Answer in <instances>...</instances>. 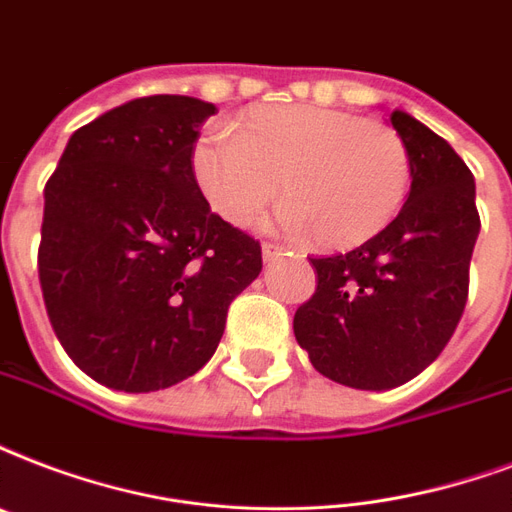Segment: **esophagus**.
<instances>
[{"mask_svg": "<svg viewBox=\"0 0 512 512\" xmlns=\"http://www.w3.org/2000/svg\"><path fill=\"white\" fill-rule=\"evenodd\" d=\"M287 252H284V247H279V244H271V241H265L263 244V260L265 263H273V260H279V257H284Z\"/></svg>", "mask_w": 512, "mask_h": 512, "instance_id": "34e87169", "label": "esophagus"}]
</instances>
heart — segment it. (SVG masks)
Returning a JSON list of instances; mask_svg holds the SVG:
<instances>
[{
    "mask_svg": "<svg viewBox=\"0 0 512 512\" xmlns=\"http://www.w3.org/2000/svg\"><path fill=\"white\" fill-rule=\"evenodd\" d=\"M190 171L230 225L255 222L282 193L284 228L311 230L325 249L378 236L411 187V155L395 128L314 104L249 109L236 134L209 128L190 150Z\"/></svg>",
    "mask_w": 512,
    "mask_h": 512,
    "instance_id": "1",
    "label": "heart"
}]
</instances>
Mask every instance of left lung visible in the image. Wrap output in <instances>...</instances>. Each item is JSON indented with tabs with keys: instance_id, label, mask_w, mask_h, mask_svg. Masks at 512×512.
I'll list each match as a JSON object with an SVG mask.
<instances>
[{
	"instance_id": "1",
	"label": "left lung",
	"mask_w": 512,
	"mask_h": 512,
	"mask_svg": "<svg viewBox=\"0 0 512 512\" xmlns=\"http://www.w3.org/2000/svg\"><path fill=\"white\" fill-rule=\"evenodd\" d=\"M389 120L411 155L408 201L362 247L311 257L317 292L292 322L322 376L370 392L411 381L446 349L481 233L473 171L454 147L403 109Z\"/></svg>"
}]
</instances>
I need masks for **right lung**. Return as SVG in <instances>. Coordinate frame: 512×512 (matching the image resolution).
<instances>
[{"instance_id":"add662e5","label":"right lung","mask_w":512,"mask_h":512,"mask_svg":"<svg viewBox=\"0 0 512 512\" xmlns=\"http://www.w3.org/2000/svg\"><path fill=\"white\" fill-rule=\"evenodd\" d=\"M214 104L144 96L77 128L45 185L39 284L77 368L158 392L204 368L260 241L214 214L190 150Z\"/></svg>"}]
</instances>
